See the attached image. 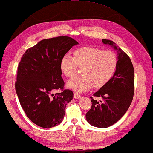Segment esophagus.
<instances>
[{"instance_id":"obj_1","label":"esophagus","mask_w":153,"mask_h":153,"mask_svg":"<svg viewBox=\"0 0 153 153\" xmlns=\"http://www.w3.org/2000/svg\"><path fill=\"white\" fill-rule=\"evenodd\" d=\"M74 99H80L81 96L80 94H77V93H74Z\"/></svg>"}]
</instances>
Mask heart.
Masks as SVG:
<instances>
[{"label": "heart", "mask_w": 153, "mask_h": 153, "mask_svg": "<svg viewBox=\"0 0 153 153\" xmlns=\"http://www.w3.org/2000/svg\"><path fill=\"white\" fill-rule=\"evenodd\" d=\"M118 57L113 51L94 46H83L76 49L73 57L63 56L60 60V69L64 76L72 77L80 68L82 75L69 80L67 88L77 93L87 91L94 86L99 88L105 85L116 71Z\"/></svg>", "instance_id": "b5f03b06"}]
</instances>
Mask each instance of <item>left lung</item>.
<instances>
[{"instance_id": "left-lung-1", "label": "left lung", "mask_w": 153, "mask_h": 153, "mask_svg": "<svg viewBox=\"0 0 153 153\" xmlns=\"http://www.w3.org/2000/svg\"><path fill=\"white\" fill-rule=\"evenodd\" d=\"M117 52V69L112 79L94 94L103 101L91 99V108L86 114L88 123L97 128H107L123 117L130 107L134 93V69L131 59L113 41L102 39Z\"/></svg>"}]
</instances>
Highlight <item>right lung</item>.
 Here are the masks:
<instances>
[{
  "instance_id": "obj_1",
  "label": "right lung",
  "mask_w": 153,
  "mask_h": 153,
  "mask_svg": "<svg viewBox=\"0 0 153 153\" xmlns=\"http://www.w3.org/2000/svg\"><path fill=\"white\" fill-rule=\"evenodd\" d=\"M77 45L75 40L66 36L44 39L27 50L22 57L16 94L27 116L39 126L52 128L63 121L66 105L73 100V93L69 90L52 92L63 89L60 60Z\"/></svg>"
}]
</instances>
